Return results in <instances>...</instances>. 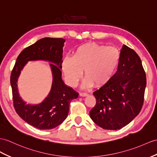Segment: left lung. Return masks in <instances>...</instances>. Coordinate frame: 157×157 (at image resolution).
<instances>
[{"instance_id": "left-lung-1", "label": "left lung", "mask_w": 157, "mask_h": 157, "mask_svg": "<svg viewBox=\"0 0 157 157\" xmlns=\"http://www.w3.org/2000/svg\"><path fill=\"white\" fill-rule=\"evenodd\" d=\"M64 39L44 38L25 48L18 55L10 75L14 107L19 117L34 127L48 130L58 127L66 119L71 101L78 94L67 86L61 77ZM44 60L49 62L53 75L51 90L39 104H27L20 96L17 79L29 61Z\"/></svg>"}]
</instances>
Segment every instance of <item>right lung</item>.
Instances as JSON below:
<instances>
[{"mask_svg": "<svg viewBox=\"0 0 157 157\" xmlns=\"http://www.w3.org/2000/svg\"><path fill=\"white\" fill-rule=\"evenodd\" d=\"M99 69L100 78L105 82L93 93L97 102L90 117L103 129H121L142 109L147 84L142 62L135 51L124 44L115 73L113 75L105 64H101Z\"/></svg>", "mask_w": 157, "mask_h": 157, "instance_id": "1", "label": "right lung"}]
</instances>
